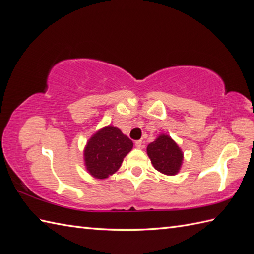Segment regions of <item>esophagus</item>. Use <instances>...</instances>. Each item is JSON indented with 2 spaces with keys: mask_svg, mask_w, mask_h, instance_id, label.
Wrapping results in <instances>:
<instances>
[{
  "mask_svg": "<svg viewBox=\"0 0 254 254\" xmlns=\"http://www.w3.org/2000/svg\"><path fill=\"white\" fill-rule=\"evenodd\" d=\"M135 146L137 148H143L144 147V142L142 141V139H139V141H136L135 142Z\"/></svg>",
  "mask_w": 254,
  "mask_h": 254,
  "instance_id": "34e87169",
  "label": "esophagus"
}]
</instances>
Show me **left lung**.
I'll use <instances>...</instances> for the list:
<instances>
[{"instance_id":"8db88e82","label":"left lung","mask_w":254,"mask_h":254,"mask_svg":"<svg viewBox=\"0 0 254 254\" xmlns=\"http://www.w3.org/2000/svg\"><path fill=\"white\" fill-rule=\"evenodd\" d=\"M154 168L166 176H176L183 163V153L167 134H160L146 148Z\"/></svg>"}]
</instances>
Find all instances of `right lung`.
Returning a JSON list of instances; mask_svg holds the SVG:
<instances>
[{"label":"right lung","instance_id":"right-lung-1","mask_svg":"<svg viewBox=\"0 0 254 254\" xmlns=\"http://www.w3.org/2000/svg\"><path fill=\"white\" fill-rule=\"evenodd\" d=\"M132 148L133 142L118 127H102L91 135L84 148L86 170L96 179H106L118 171Z\"/></svg>","mask_w":254,"mask_h":254}]
</instances>
